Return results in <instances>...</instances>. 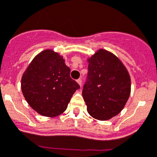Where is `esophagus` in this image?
Here are the masks:
<instances>
[{
	"instance_id": "34e87169",
	"label": "esophagus",
	"mask_w": 157,
	"mask_h": 157,
	"mask_svg": "<svg viewBox=\"0 0 157 157\" xmlns=\"http://www.w3.org/2000/svg\"><path fill=\"white\" fill-rule=\"evenodd\" d=\"M77 82L79 84L80 86H82V79H81V78H78V79L77 80Z\"/></svg>"
}]
</instances>
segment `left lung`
I'll list each match as a JSON object with an SVG mask.
<instances>
[{
    "label": "left lung",
    "mask_w": 157,
    "mask_h": 157,
    "mask_svg": "<svg viewBox=\"0 0 157 157\" xmlns=\"http://www.w3.org/2000/svg\"><path fill=\"white\" fill-rule=\"evenodd\" d=\"M88 61L82 90L87 110L93 118L108 120L120 113L128 100L130 76L121 61L107 50H98Z\"/></svg>",
    "instance_id": "8db88e82"
}]
</instances>
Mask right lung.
Here are the masks:
<instances>
[{"label":"right lung","mask_w":157,"mask_h":157,"mask_svg":"<svg viewBox=\"0 0 157 157\" xmlns=\"http://www.w3.org/2000/svg\"><path fill=\"white\" fill-rule=\"evenodd\" d=\"M60 54L46 50L32 61L21 78V91L30 107L46 117L65 111L79 85Z\"/></svg>","instance_id":"add662e5"}]
</instances>
